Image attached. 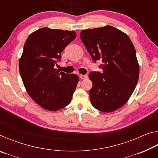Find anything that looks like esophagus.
<instances>
[{
	"instance_id": "esophagus-1",
	"label": "esophagus",
	"mask_w": 158,
	"mask_h": 158,
	"mask_svg": "<svg viewBox=\"0 0 158 158\" xmlns=\"http://www.w3.org/2000/svg\"><path fill=\"white\" fill-rule=\"evenodd\" d=\"M79 77L81 79H86L88 78V76L86 75V74H80Z\"/></svg>"
}]
</instances>
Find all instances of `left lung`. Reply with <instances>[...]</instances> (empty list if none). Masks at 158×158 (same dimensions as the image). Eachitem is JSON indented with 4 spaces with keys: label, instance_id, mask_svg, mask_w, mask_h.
<instances>
[{
    "label": "left lung",
    "instance_id": "obj_1",
    "mask_svg": "<svg viewBox=\"0 0 158 158\" xmlns=\"http://www.w3.org/2000/svg\"><path fill=\"white\" fill-rule=\"evenodd\" d=\"M81 40L93 60H102L103 73L93 72L90 99L102 112L122 107L135 90L139 76L136 51L130 37L111 26L83 30Z\"/></svg>",
    "mask_w": 158,
    "mask_h": 158
}]
</instances>
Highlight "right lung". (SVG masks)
I'll return each instance as SVG.
<instances>
[{
  "mask_svg": "<svg viewBox=\"0 0 158 158\" xmlns=\"http://www.w3.org/2000/svg\"><path fill=\"white\" fill-rule=\"evenodd\" d=\"M73 31L42 28L28 37L19 59V73L29 96L48 111H56L71 102L79 77L54 66L60 53L76 37Z\"/></svg>",
  "mask_w": 158,
  "mask_h": 158,
  "instance_id": "right-lung-1",
  "label": "right lung"
}]
</instances>
